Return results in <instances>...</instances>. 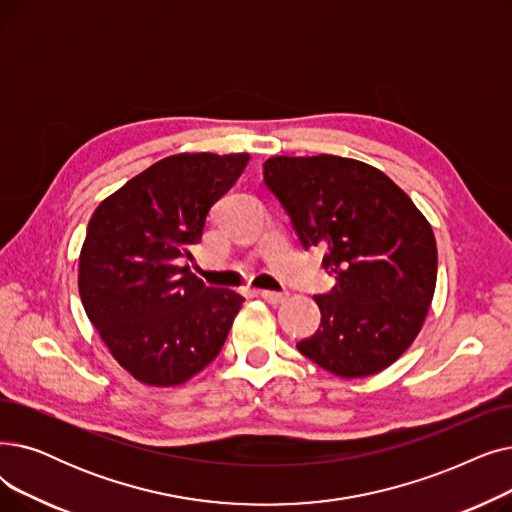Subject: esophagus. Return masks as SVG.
Returning <instances> with one entry per match:
<instances>
[{
	"label": "esophagus",
	"instance_id": "1",
	"mask_svg": "<svg viewBox=\"0 0 512 512\" xmlns=\"http://www.w3.org/2000/svg\"><path fill=\"white\" fill-rule=\"evenodd\" d=\"M260 296L269 302V304H281L287 300V294L285 291H269V289H262Z\"/></svg>",
	"mask_w": 512,
	"mask_h": 512
}]
</instances>
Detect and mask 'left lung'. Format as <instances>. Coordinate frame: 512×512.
Returning <instances> with one entry per match:
<instances>
[{
    "label": "left lung",
    "instance_id": "8db88e82",
    "mask_svg": "<svg viewBox=\"0 0 512 512\" xmlns=\"http://www.w3.org/2000/svg\"><path fill=\"white\" fill-rule=\"evenodd\" d=\"M264 183L302 246L325 250L335 277L314 296L321 327L296 346L325 371L369 377L396 362L419 335L433 300L437 248L431 225L381 170L342 156H275Z\"/></svg>",
    "mask_w": 512,
    "mask_h": 512
}]
</instances>
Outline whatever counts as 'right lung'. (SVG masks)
<instances>
[{
	"instance_id": "add662e5",
	"label": "right lung",
	"mask_w": 512,
	"mask_h": 512,
	"mask_svg": "<svg viewBox=\"0 0 512 512\" xmlns=\"http://www.w3.org/2000/svg\"><path fill=\"white\" fill-rule=\"evenodd\" d=\"M248 154H177L133 177L95 208L79 258L89 321L137 381L170 387L221 352L243 304L189 271L212 206Z\"/></svg>"
}]
</instances>
